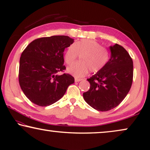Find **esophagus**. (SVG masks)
Listing matches in <instances>:
<instances>
[{
  "mask_svg": "<svg viewBox=\"0 0 150 150\" xmlns=\"http://www.w3.org/2000/svg\"><path fill=\"white\" fill-rule=\"evenodd\" d=\"M81 80H82V79H78V78H75V82H80Z\"/></svg>",
  "mask_w": 150,
  "mask_h": 150,
  "instance_id": "34e87169",
  "label": "esophagus"
}]
</instances>
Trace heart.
Instances as JSON below:
<instances>
[{
    "label": "heart",
    "instance_id": "1",
    "mask_svg": "<svg viewBox=\"0 0 150 150\" xmlns=\"http://www.w3.org/2000/svg\"><path fill=\"white\" fill-rule=\"evenodd\" d=\"M78 55L80 56V62L67 68V72L76 78L86 76L90 70L93 73L99 72L109 60L108 50L93 39H82L68 47L64 54L65 63L68 65L72 64Z\"/></svg>",
    "mask_w": 150,
    "mask_h": 150
}]
</instances>
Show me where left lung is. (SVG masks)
Instances as JSON below:
<instances>
[{"instance_id":"left-lung-1","label":"left lung","mask_w":150,"mask_h":150,"mask_svg":"<svg viewBox=\"0 0 150 150\" xmlns=\"http://www.w3.org/2000/svg\"><path fill=\"white\" fill-rule=\"evenodd\" d=\"M111 55L103 69L88 78L90 90L83 93L89 105L107 111L119 105L130 90L133 80V61L121 45L110 46Z\"/></svg>"}]
</instances>
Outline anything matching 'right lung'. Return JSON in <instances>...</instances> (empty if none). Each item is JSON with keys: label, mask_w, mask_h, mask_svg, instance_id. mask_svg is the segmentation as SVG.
<instances>
[{"label": "right lung", "mask_w": 150, "mask_h": 150, "mask_svg": "<svg viewBox=\"0 0 150 150\" xmlns=\"http://www.w3.org/2000/svg\"><path fill=\"white\" fill-rule=\"evenodd\" d=\"M74 43L65 35L33 40L23 50L20 59L19 83L25 96L34 104L47 107L59 101L74 82L65 69L63 52Z\"/></svg>", "instance_id": "add662e5"}]
</instances>
